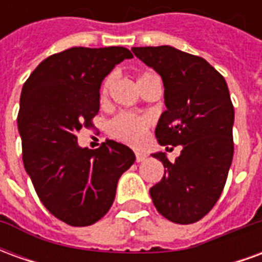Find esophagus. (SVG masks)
<instances>
[{
  "label": "esophagus",
  "instance_id": "esophagus-1",
  "mask_svg": "<svg viewBox=\"0 0 262 262\" xmlns=\"http://www.w3.org/2000/svg\"><path fill=\"white\" fill-rule=\"evenodd\" d=\"M147 159V154L142 153V151H136V161L137 163H142L144 160Z\"/></svg>",
  "mask_w": 262,
  "mask_h": 262
}]
</instances>
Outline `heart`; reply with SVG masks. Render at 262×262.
Segmentation results:
<instances>
[{
	"mask_svg": "<svg viewBox=\"0 0 262 262\" xmlns=\"http://www.w3.org/2000/svg\"><path fill=\"white\" fill-rule=\"evenodd\" d=\"M157 78L153 74H143L137 80V85L142 84L144 81ZM112 84V77H108L103 81L102 90H101V97L102 99L106 98L109 91V86ZM150 120L144 116H135L129 114H120L116 118L109 122V133L116 139H119L122 142L129 143V144H139L144 139L146 130L148 129Z\"/></svg>",
	"mask_w": 262,
	"mask_h": 262,
	"instance_id": "obj_1",
	"label": "heart"
}]
</instances>
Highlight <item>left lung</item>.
Masks as SVG:
<instances>
[{
  "label": "left lung",
  "instance_id": "1",
  "mask_svg": "<svg viewBox=\"0 0 262 262\" xmlns=\"http://www.w3.org/2000/svg\"><path fill=\"white\" fill-rule=\"evenodd\" d=\"M132 52L163 80L167 109L156 127L157 142L182 147L174 163L163 151L151 154L164 165V177L150 188V196L165 219L195 223L217 202L233 160L234 108L229 88L202 57L171 46Z\"/></svg>",
  "mask_w": 262,
  "mask_h": 262
}]
</instances>
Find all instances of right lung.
Wrapping results in <instances>:
<instances>
[{"mask_svg":"<svg viewBox=\"0 0 262 262\" xmlns=\"http://www.w3.org/2000/svg\"><path fill=\"white\" fill-rule=\"evenodd\" d=\"M130 50L71 48L43 60L24 84L18 114L24 165L45 208L70 226H90L114 203L120 176L136 156L106 140L81 147L77 133L99 111V88Z\"/></svg>","mask_w":262,"mask_h":262,"instance_id":"right-lung-1","label":"right lung"}]
</instances>
